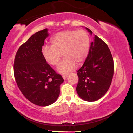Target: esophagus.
Returning <instances> with one entry per match:
<instances>
[{"label":"esophagus","mask_w":133,"mask_h":133,"mask_svg":"<svg viewBox=\"0 0 133 133\" xmlns=\"http://www.w3.org/2000/svg\"><path fill=\"white\" fill-rule=\"evenodd\" d=\"M68 75H69L68 74H66V75H63V76H63V78L64 79H66L67 78V77L68 76Z\"/></svg>","instance_id":"34e87169"}]
</instances>
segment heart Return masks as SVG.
<instances>
[{
  "label": "heart",
  "instance_id": "1",
  "mask_svg": "<svg viewBox=\"0 0 133 133\" xmlns=\"http://www.w3.org/2000/svg\"><path fill=\"white\" fill-rule=\"evenodd\" d=\"M51 46L42 49L45 61L52 66H57L62 57L64 58L58 66L61 73L72 70L84 62L90 49V37L84 30H67L54 35L51 39Z\"/></svg>",
  "mask_w": 133,
  "mask_h": 133
}]
</instances>
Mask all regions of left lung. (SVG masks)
Instances as JSON below:
<instances>
[{
	"label": "left lung",
	"mask_w": 133,
	"mask_h": 133,
	"mask_svg": "<svg viewBox=\"0 0 133 133\" xmlns=\"http://www.w3.org/2000/svg\"><path fill=\"white\" fill-rule=\"evenodd\" d=\"M86 29L92 34L91 30ZM114 73V59L110 49L103 41L95 35L88 56L77 71L79 80L76 91L79 96L88 102L102 98L109 88Z\"/></svg>",
	"instance_id": "left-lung-1"
}]
</instances>
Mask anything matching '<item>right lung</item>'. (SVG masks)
<instances>
[{"instance_id": "obj_1", "label": "right lung", "mask_w": 133, "mask_h": 133, "mask_svg": "<svg viewBox=\"0 0 133 133\" xmlns=\"http://www.w3.org/2000/svg\"><path fill=\"white\" fill-rule=\"evenodd\" d=\"M47 29L33 34L19 46L14 63V74L19 90L27 100L37 106L54 103L64 79L48 64L42 46L48 36Z\"/></svg>"}]
</instances>
